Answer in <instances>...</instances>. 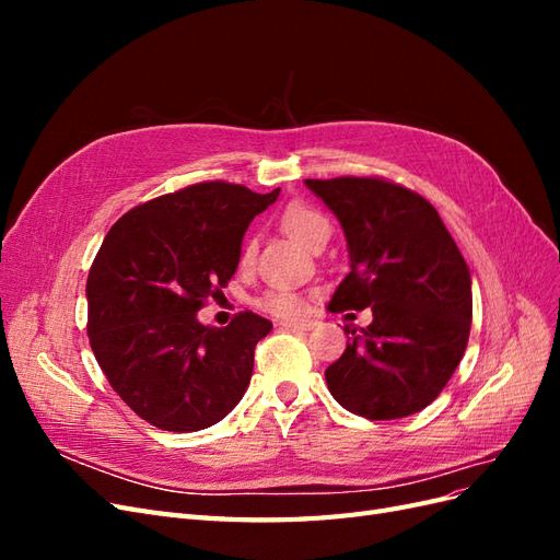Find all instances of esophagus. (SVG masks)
I'll list each match as a JSON object with an SVG mask.
<instances>
[{"label":"esophagus","mask_w":560,"mask_h":560,"mask_svg":"<svg viewBox=\"0 0 560 560\" xmlns=\"http://www.w3.org/2000/svg\"><path fill=\"white\" fill-rule=\"evenodd\" d=\"M282 327L294 329V331H311L315 327V322L313 319H284Z\"/></svg>","instance_id":"1"}]
</instances>
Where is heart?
Masks as SVG:
<instances>
[{
    "label": "heart",
    "instance_id": "b5f03b06",
    "mask_svg": "<svg viewBox=\"0 0 560 560\" xmlns=\"http://www.w3.org/2000/svg\"><path fill=\"white\" fill-rule=\"evenodd\" d=\"M280 226L292 241L308 249L322 238V235L329 233V222L325 214H319L315 208L306 206V202H292V206H287L280 217ZM252 259L254 245L247 243L241 254V264L249 266ZM257 306L278 317H299L308 308V296L294 290H284V287H276V290H268L257 299Z\"/></svg>",
    "mask_w": 560,
    "mask_h": 560
}]
</instances>
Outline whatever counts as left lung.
<instances>
[{"mask_svg": "<svg viewBox=\"0 0 560 560\" xmlns=\"http://www.w3.org/2000/svg\"><path fill=\"white\" fill-rule=\"evenodd\" d=\"M343 226L350 273L331 313L371 308L366 329L346 327L348 346L325 378L354 416L418 413L460 364L471 325V276L442 217L411 189L381 177L306 179Z\"/></svg>", "mask_w": 560, "mask_h": 560, "instance_id": "left-lung-1", "label": "left lung"}]
</instances>
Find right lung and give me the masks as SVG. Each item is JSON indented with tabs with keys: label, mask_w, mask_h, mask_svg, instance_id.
Here are the masks:
<instances>
[{
	"label": "right lung",
	"mask_w": 560,
	"mask_h": 560,
	"mask_svg": "<svg viewBox=\"0 0 560 560\" xmlns=\"http://www.w3.org/2000/svg\"><path fill=\"white\" fill-rule=\"evenodd\" d=\"M278 196L200 182L132 208L105 235L86 282L91 348L114 393L154 428L206 430L243 399L273 325L245 311L206 327L196 313L233 278L249 222Z\"/></svg>",
	"instance_id": "right-lung-1"
}]
</instances>
